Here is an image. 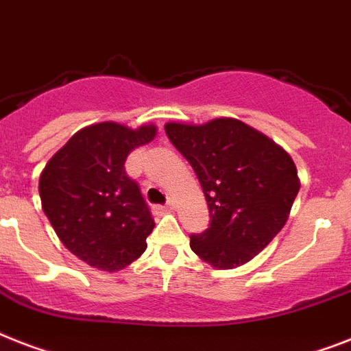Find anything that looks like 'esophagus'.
Listing matches in <instances>:
<instances>
[{
  "instance_id": "obj_1",
  "label": "esophagus",
  "mask_w": 351,
  "mask_h": 351,
  "mask_svg": "<svg viewBox=\"0 0 351 351\" xmlns=\"http://www.w3.org/2000/svg\"><path fill=\"white\" fill-rule=\"evenodd\" d=\"M156 210H166V213H169V210H173L175 209V204H173V202H167V204H164V205H156L155 207Z\"/></svg>"
}]
</instances>
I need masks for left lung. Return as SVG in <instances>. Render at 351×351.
<instances>
[{
	"label": "left lung",
	"instance_id": "obj_1",
	"mask_svg": "<svg viewBox=\"0 0 351 351\" xmlns=\"http://www.w3.org/2000/svg\"><path fill=\"white\" fill-rule=\"evenodd\" d=\"M171 144L195 169L209 227L191 234V249L216 269H236L283 229L299 191L298 169L269 136L236 119L166 124Z\"/></svg>",
	"mask_w": 351,
	"mask_h": 351
}]
</instances>
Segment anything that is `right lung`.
<instances>
[{"label": "right lung", "mask_w": 351, "mask_h": 351, "mask_svg": "<svg viewBox=\"0 0 351 351\" xmlns=\"http://www.w3.org/2000/svg\"><path fill=\"white\" fill-rule=\"evenodd\" d=\"M155 133V126L93 124L77 131L41 173L45 215L64 247L95 269L115 272L146 250L155 221L124 164Z\"/></svg>", "instance_id": "right-lung-1"}]
</instances>
